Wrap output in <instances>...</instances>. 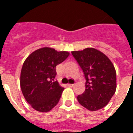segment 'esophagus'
I'll return each instance as SVG.
<instances>
[{
	"label": "esophagus",
	"instance_id": "esophagus-1",
	"mask_svg": "<svg viewBox=\"0 0 133 133\" xmlns=\"http://www.w3.org/2000/svg\"><path fill=\"white\" fill-rule=\"evenodd\" d=\"M74 85H75V84H72V83H68V86H69V87H73V86H74Z\"/></svg>",
	"mask_w": 133,
	"mask_h": 133
}]
</instances>
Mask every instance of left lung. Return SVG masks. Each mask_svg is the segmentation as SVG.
<instances>
[{"instance_id":"left-lung-1","label":"left lung","mask_w":133,"mask_h":133,"mask_svg":"<svg viewBox=\"0 0 133 133\" xmlns=\"http://www.w3.org/2000/svg\"><path fill=\"white\" fill-rule=\"evenodd\" d=\"M85 79V90L77 96L79 103L91 111L103 108L116 91V71L109 58L95 48L73 51Z\"/></svg>"}]
</instances>
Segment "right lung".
I'll list each match as a JSON object with an SVG mask.
<instances>
[{
	"mask_svg": "<svg viewBox=\"0 0 133 133\" xmlns=\"http://www.w3.org/2000/svg\"><path fill=\"white\" fill-rule=\"evenodd\" d=\"M70 53L43 48L26 58L21 73V88L25 99L34 109L45 112L58 103L64 88L55 81L56 66Z\"/></svg>",
	"mask_w": 133,
	"mask_h": 133,
	"instance_id": "right-lung-1",
	"label": "right lung"
}]
</instances>
